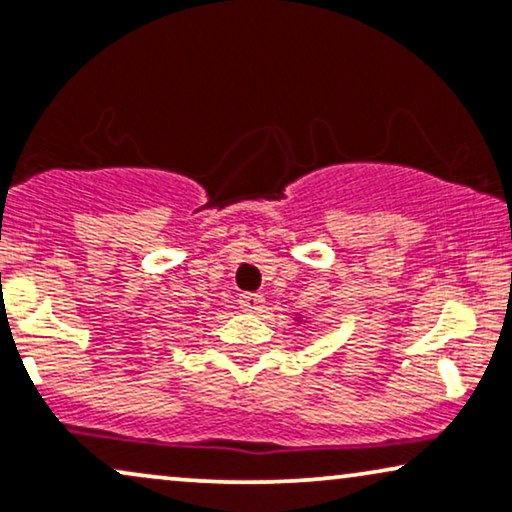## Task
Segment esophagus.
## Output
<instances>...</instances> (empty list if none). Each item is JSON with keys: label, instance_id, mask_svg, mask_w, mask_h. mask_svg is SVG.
Masks as SVG:
<instances>
[{"label": "esophagus", "instance_id": "34e87169", "mask_svg": "<svg viewBox=\"0 0 512 512\" xmlns=\"http://www.w3.org/2000/svg\"><path fill=\"white\" fill-rule=\"evenodd\" d=\"M238 304H241L243 312H260L264 307V297L257 295V293H243L238 297Z\"/></svg>", "mask_w": 512, "mask_h": 512}]
</instances>
